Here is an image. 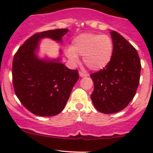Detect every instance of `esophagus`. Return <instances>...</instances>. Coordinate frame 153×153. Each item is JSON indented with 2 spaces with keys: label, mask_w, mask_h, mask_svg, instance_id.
I'll use <instances>...</instances> for the list:
<instances>
[{
  "label": "esophagus",
  "mask_w": 153,
  "mask_h": 153,
  "mask_svg": "<svg viewBox=\"0 0 153 153\" xmlns=\"http://www.w3.org/2000/svg\"><path fill=\"white\" fill-rule=\"evenodd\" d=\"M79 75H80V76H81V77H86L88 75V74H86L84 72H80Z\"/></svg>",
  "instance_id": "34e87169"
}]
</instances>
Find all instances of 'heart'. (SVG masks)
I'll list each match as a JSON object with an SVG mask.
<instances>
[{"label":"heart","mask_w":153,"mask_h":153,"mask_svg":"<svg viewBox=\"0 0 153 153\" xmlns=\"http://www.w3.org/2000/svg\"><path fill=\"white\" fill-rule=\"evenodd\" d=\"M113 50V41L109 35L84 33L74 38L67 55L73 64L78 63V55L83 56L86 67L92 70H100L108 65Z\"/></svg>","instance_id":"b5f03b06"}]
</instances>
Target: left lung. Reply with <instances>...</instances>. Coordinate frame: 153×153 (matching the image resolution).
<instances>
[{
	"mask_svg": "<svg viewBox=\"0 0 153 153\" xmlns=\"http://www.w3.org/2000/svg\"><path fill=\"white\" fill-rule=\"evenodd\" d=\"M110 35L114 44L112 59L106 67L90 74L94 82L91 99L95 109L105 114L122 110L133 99L141 68L133 46L115 31Z\"/></svg>",
	"mask_w": 153,
	"mask_h": 153,
	"instance_id": "8db88e82",
	"label": "left lung"
}]
</instances>
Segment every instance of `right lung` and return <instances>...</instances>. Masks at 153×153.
Returning <instances> with one entry per match:
<instances>
[{
    "mask_svg": "<svg viewBox=\"0 0 153 153\" xmlns=\"http://www.w3.org/2000/svg\"><path fill=\"white\" fill-rule=\"evenodd\" d=\"M67 29L37 32L24 42L12 61V84L19 101L32 113L54 116L65 107L74 85L79 78L77 69H68L54 61L40 60L35 54L38 41L49 38L61 42Z\"/></svg>",
    "mask_w": 153,
    "mask_h": 153,
    "instance_id": "add662e5",
    "label": "right lung"
}]
</instances>
